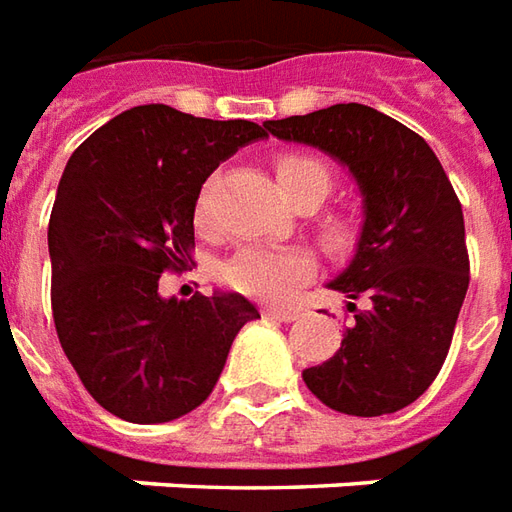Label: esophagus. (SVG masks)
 Wrapping results in <instances>:
<instances>
[{
    "instance_id": "1",
    "label": "esophagus",
    "mask_w": 512,
    "mask_h": 512,
    "mask_svg": "<svg viewBox=\"0 0 512 512\" xmlns=\"http://www.w3.org/2000/svg\"><path fill=\"white\" fill-rule=\"evenodd\" d=\"M264 317H270V320L278 322H292L300 317V311H297V308H264Z\"/></svg>"
}]
</instances>
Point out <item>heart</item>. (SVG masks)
Instances as JSON below:
<instances>
[{"instance_id": "1", "label": "heart", "mask_w": 512, "mask_h": 512, "mask_svg": "<svg viewBox=\"0 0 512 512\" xmlns=\"http://www.w3.org/2000/svg\"><path fill=\"white\" fill-rule=\"evenodd\" d=\"M275 176L281 190L292 204L311 201L320 206L328 192H331V168L320 157L311 154H284L275 162ZM195 223L206 228L212 223L209 212V195H201L195 204ZM317 234H320L325 248L342 250L353 248L355 223L342 212H328L317 220ZM317 273V259L306 248H267V245H248L242 248L223 267V278L228 286H234L242 295L267 300V303H284L295 295V289L311 275Z\"/></svg>"}]
</instances>
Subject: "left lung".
I'll return each mask as SVG.
<instances>
[{
  "label": "left lung",
  "mask_w": 512,
  "mask_h": 512,
  "mask_svg": "<svg viewBox=\"0 0 512 512\" xmlns=\"http://www.w3.org/2000/svg\"><path fill=\"white\" fill-rule=\"evenodd\" d=\"M264 129L328 151L364 195L358 250L328 284L347 297L353 325L328 361L303 369V380L347 416L400 411L441 372L469 289L458 195L419 134L364 104H333Z\"/></svg>",
  "instance_id": "left-lung-1"
}]
</instances>
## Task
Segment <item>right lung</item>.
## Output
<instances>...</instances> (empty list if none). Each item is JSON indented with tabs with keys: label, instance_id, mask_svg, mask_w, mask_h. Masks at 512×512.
<instances>
[{
	"label": "right lung",
	"instance_id": "1",
	"mask_svg": "<svg viewBox=\"0 0 512 512\" xmlns=\"http://www.w3.org/2000/svg\"><path fill=\"white\" fill-rule=\"evenodd\" d=\"M253 121H209L168 104L115 115L76 148L49 220L52 314L63 353L104 411L179 419L212 394L231 342L259 311L237 292L159 295L195 248V201Z\"/></svg>",
	"mask_w": 512,
	"mask_h": 512
}]
</instances>
